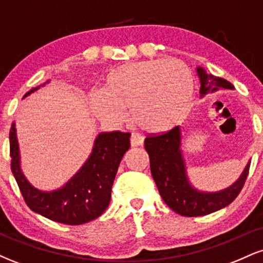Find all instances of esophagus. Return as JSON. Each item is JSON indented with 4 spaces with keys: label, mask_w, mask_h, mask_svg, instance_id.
Here are the masks:
<instances>
[{
    "label": "esophagus",
    "mask_w": 263,
    "mask_h": 263,
    "mask_svg": "<svg viewBox=\"0 0 263 263\" xmlns=\"http://www.w3.org/2000/svg\"><path fill=\"white\" fill-rule=\"evenodd\" d=\"M143 142H144L143 136H141L138 134H132V136H131V144H132V146H134V147L142 146V144H143Z\"/></svg>",
    "instance_id": "34e87169"
}]
</instances>
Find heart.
Here are the masks:
<instances>
[{"label":"heart","instance_id":"b5f03b06","mask_svg":"<svg viewBox=\"0 0 263 263\" xmlns=\"http://www.w3.org/2000/svg\"><path fill=\"white\" fill-rule=\"evenodd\" d=\"M195 98L192 70L178 60L128 63L110 71L104 90L90 105L99 119L121 122L129 108L131 121L149 132L173 128L188 116Z\"/></svg>","mask_w":263,"mask_h":263}]
</instances>
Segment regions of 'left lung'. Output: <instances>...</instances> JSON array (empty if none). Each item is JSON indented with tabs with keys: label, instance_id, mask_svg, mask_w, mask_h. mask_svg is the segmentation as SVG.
<instances>
[{
	"label": "left lung",
	"instance_id": "1",
	"mask_svg": "<svg viewBox=\"0 0 263 263\" xmlns=\"http://www.w3.org/2000/svg\"><path fill=\"white\" fill-rule=\"evenodd\" d=\"M200 79V98L220 89L234 90V85L222 78L208 74L198 66ZM180 126L162 135L148 136L144 140V148L149 155L151 173L164 203L183 216H203L218 211L235 200L242 189L251 161L235 183L219 192H203L190 183L182 148Z\"/></svg>",
	"mask_w": 263,
	"mask_h": 263
}]
</instances>
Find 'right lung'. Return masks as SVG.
<instances>
[{
	"label": "right lung",
	"instance_id": "add662e5",
	"mask_svg": "<svg viewBox=\"0 0 263 263\" xmlns=\"http://www.w3.org/2000/svg\"><path fill=\"white\" fill-rule=\"evenodd\" d=\"M33 87L23 99L37 91ZM16 123L10 129L11 170L25 201L44 218L66 225H81L99 218L110 204L111 188L123 155L129 148L128 132H101L96 136L91 153L81 168L62 188L45 192L29 183L21 170Z\"/></svg>",
	"mask_w": 263,
	"mask_h": 263
}]
</instances>
